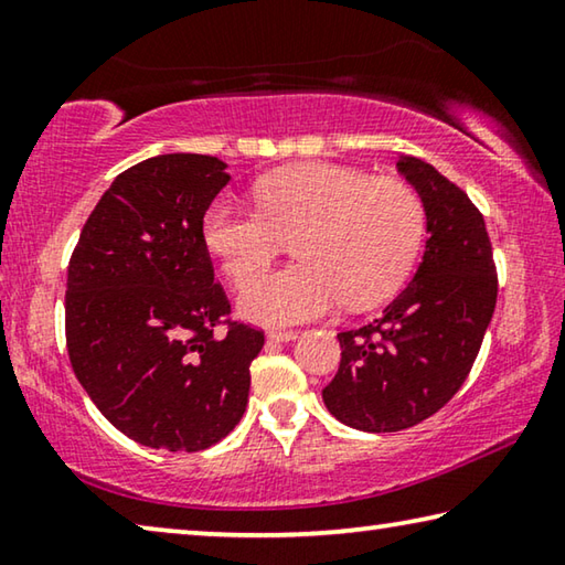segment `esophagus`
Masks as SVG:
<instances>
[{
  "label": "esophagus",
  "instance_id": "1",
  "mask_svg": "<svg viewBox=\"0 0 565 565\" xmlns=\"http://www.w3.org/2000/svg\"><path fill=\"white\" fill-rule=\"evenodd\" d=\"M266 339L269 341H294L296 339V331H291V329H274V331H269L266 333Z\"/></svg>",
  "mask_w": 565,
  "mask_h": 565
}]
</instances>
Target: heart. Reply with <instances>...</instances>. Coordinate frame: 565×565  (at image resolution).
I'll return each instance as SVG.
<instances>
[{
    "instance_id": "obj_1",
    "label": "heart",
    "mask_w": 565,
    "mask_h": 565,
    "mask_svg": "<svg viewBox=\"0 0 565 565\" xmlns=\"http://www.w3.org/2000/svg\"><path fill=\"white\" fill-rule=\"evenodd\" d=\"M259 209L216 199L204 214V242L228 279L260 273L286 237L300 236L302 264L248 282L242 317L262 327L319 319L341 301L384 299L414 264L424 209L406 184L339 164H301L256 184Z\"/></svg>"
}]
</instances>
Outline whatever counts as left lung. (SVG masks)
Here are the masks:
<instances>
[{
    "instance_id": "left-lung-1",
    "label": "left lung",
    "mask_w": 565,
    "mask_h": 565,
    "mask_svg": "<svg viewBox=\"0 0 565 565\" xmlns=\"http://www.w3.org/2000/svg\"><path fill=\"white\" fill-rule=\"evenodd\" d=\"M396 169L424 204V256L379 319L339 333V371L321 391L333 418L369 434L404 431L454 398L499 294L491 238L471 199L424 159L401 157Z\"/></svg>"
}]
</instances>
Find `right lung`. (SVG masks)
Masks as SVG:
<instances>
[{
  "label": "right lung",
  "mask_w": 565,
  "mask_h": 565,
  "mask_svg": "<svg viewBox=\"0 0 565 565\" xmlns=\"http://www.w3.org/2000/svg\"><path fill=\"white\" fill-rule=\"evenodd\" d=\"M206 154H161L111 181L66 271V349L89 398L131 441L204 451L242 420L264 333L228 323L204 214L228 184Z\"/></svg>",
  "instance_id": "add662e5"
}]
</instances>
